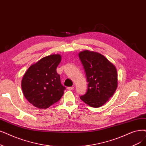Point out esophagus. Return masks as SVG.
Wrapping results in <instances>:
<instances>
[{"instance_id": "1", "label": "esophagus", "mask_w": 146, "mask_h": 146, "mask_svg": "<svg viewBox=\"0 0 146 146\" xmlns=\"http://www.w3.org/2000/svg\"><path fill=\"white\" fill-rule=\"evenodd\" d=\"M73 89H74V87H73V86L67 87V90H73Z\"/></svg>"}]
</instances>
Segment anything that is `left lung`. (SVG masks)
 <instances>
[{"label": "left lung", "instance_id": "left-lung-1", "mask_svg": "<svg viewBox=\"0 0 146 146\" xmlns=\"http://www.w3.org/2000/svg\"><path fill=\"white\" fill-rule=\"evenodd\" d=\"M79 56L88 83L86 92L80 98L91 107L102 106L116 90V68L104 55L96 52L84 50L79 54Z\"/></svg>", "mask_w": 146, "mask_h": 146}]
</instances>
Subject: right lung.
Here are the masks:
<instances>
[{
	"mask_svg": "<svg viewBox=\"0 0 146 146\" xmlns=\"http://www.w3.org/2000/svg\"><path fill=\"white\" fill-rule=\"evenodd\" d=\"M61 60L59 54L45 56L31 65L24 74L21 81L23 94L35 107L47 109L62 96L66 87L61 85L56 70Z\"/></svg>",
	"mask_w": 146,
	"mask_h": 146,
	"instance_id": "right-lung-1",
	"label": "right lung"
}]
</instances>
